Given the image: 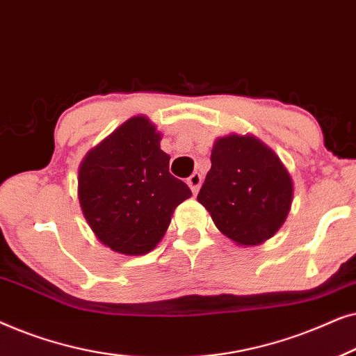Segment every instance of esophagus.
Returning a JSON list of instances; mask_svg holds the SVG:
<instances>
[{
  "instance_id": "1",
  "label": "esophagus",
  "mask_w": 356,
  "mask_h": 356,
  "mask_svg": "<svg viewBox=\"0 0 356 356\" xmlns=\"http://www.w3.org/2000/svg\"><path fill=\"white\" fill-rule=\"evenodd\" d=\"M201 184H202V177L199 173H193L191 177L188 178V186L191 188V191H193V194H196L197 191H199V188H201Z\"/></svg>"
}]
</instances>
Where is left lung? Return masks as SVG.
I'll return each instance as SVG.
<instances>
[{
  "mask_svg": "<svg viewBox=\"0 0 356 356\" xmlns=\"http://www.w3.org/2000/svg\"><path fill=\"white\" fill-rule=\"evenodd\" d=\"M197 194L213 223L236 245L254 246L284 225L293 181L274 150L254 136L218 138Z\"/></svg>",
  "mask_w": 356,
  "mask_h": 356,
  "instance_id": "obj_1",
  "label": "left lung"
}]
</instances>
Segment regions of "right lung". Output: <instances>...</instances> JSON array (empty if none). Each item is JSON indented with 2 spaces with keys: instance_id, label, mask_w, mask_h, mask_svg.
<instances>
[{
  "instance_id": "1",
  "label": "right lung",
  "mask_w": 356,
  "mask_h": 356,
  "mask_svg": "<svg viewBox=\"0 0 356 356\" xmlns=\"http://www.w3.org/2000/svg\"><path fill=\"white\" fill-rule=\"evenodd\" d=\"M162 134L147 116H133L82 160L77 196L100 243L140 256L162 240L172 213L191 189L168 172Z\"/></svg>"
}]
</instances>
